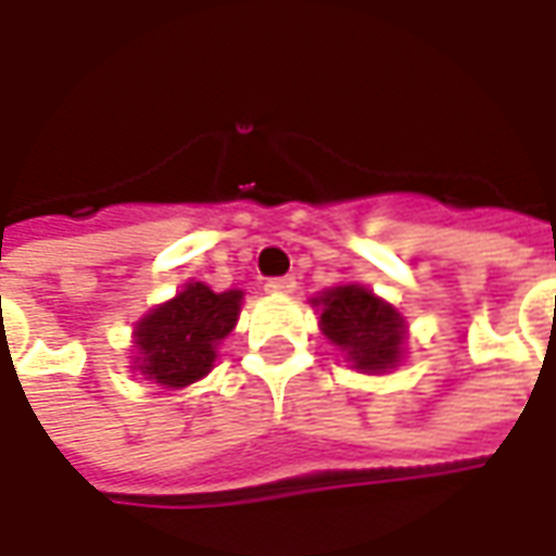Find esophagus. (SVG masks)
<instances>
[{"label":"esophagus","instance_id":"obj_1","mask_svg":"<svg viewBox=\"0 0 556 556\" xmlns=\"http://www.w3.org/2000/svg\"><path fill=\"white\" fill-rule=\"evenodd\" d=\"M298 289V282L294 277H274L265 282L267 294H291V291Z\"/></svg>","mask_w":556,"mask_h":556}]
</instances>
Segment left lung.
Returning <instances> with one entry per match:
<instances>
[{
	"label": "left lung",
	"mask_w": 556,
	"mask_h": 556,
	"mask_svg": "<svg viewBox=\"0 0 556 556\" xmlns=\"http://www.w3.org/2000/svg\"><path fill=\"white\" fill-rule=\"evenodd\" d=\"M315 306H321V333H325L354 369L361 372H387L402 361L408 325L396 306L357 282L325 291Z\"/></svg>",
	"instance_id": "left-lung-1"
}]
</instances>
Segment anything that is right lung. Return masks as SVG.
<instances>
[{
  "instance_id": "add662e5",
  "label": "right lung",
  "mask_w": 556,
  "mask_h": 556,
  "mask_svg": "<svg viewBox=\"0 0 556 556\" xmlns=\"http://www.w3.org/2000/svg\"><path fill=\"white\" fill-rule=\"evenodd\" d=\"M243 291H211L187 282L172 301L142 315L134 330V369L160 387H187L205 378L217 361V345L241 315Z\"/></svg>"
}]
</instances>
